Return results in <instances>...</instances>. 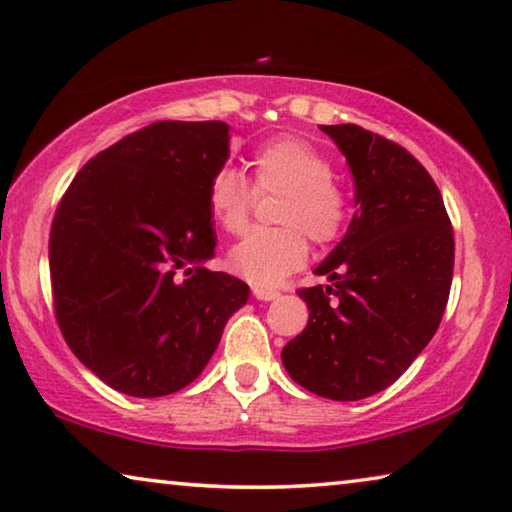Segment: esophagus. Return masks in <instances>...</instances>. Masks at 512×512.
Returning <instances> with one entry per match:
<instances>
[{"mask_svg": "<svg viewBox=\"0 0 512 512\" xmlns=\"http://www.w3.org/2000/svg\"><path fill=\"white\" fill-rule=\"evenodd\" d=\"M253 296H255L257 300H275V298L280 296V291L269 289V287H259V285H255V287H253Z\"/></svg>", "mask_w": 512, "mask_h": 512, "instance_id": "obj_1", "label": "esophagus"}]
</instances>
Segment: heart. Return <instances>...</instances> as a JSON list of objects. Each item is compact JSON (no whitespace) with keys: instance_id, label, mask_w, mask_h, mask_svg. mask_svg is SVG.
<instances>
[{"instance_id":"obj_1","label":"heart","mask_w":512,"mask_h":512,"mask_svg":"<svg viewBox=\"0 0 512 512\" xmlns=\"http://www.w3.org/2000/svg\"><path fill=\"white\" fill-rule=\"evenodd\" d=\"M255 186L239 170L221 168L207 189V205L225 232L237 234L248 223L257 191H285L275 230H253L230 250V269L259 287L278 285L307 257V238L328 243L339 237L348 216L346 191L332 177V161L310 141L278 136L250 159Z\"/></svg>"}]
</instances>
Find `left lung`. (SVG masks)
Returning a JSON list of instances; mask_svg holds the SVG:
<instances>
[{"label":"left lung","instance_id":"8db88e82","mask_svg":"<svg viewBox=\"0 0 512 512\" xmlns=\"http://www.w3.org/2000/svg\"><path fill=\"white\" fill-rule=\"evenodd\" d=\"M321 132L346 157L358 209L314 271L332 285L298 291L310 321L282 348V364L307 392L360 401L433 339L449 300L453 230L440 189L408 150L358 125Z\"/></svg>","mask_w":512,"mask_h":512}]
</instances>
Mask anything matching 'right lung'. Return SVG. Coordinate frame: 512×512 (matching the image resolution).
Wrapping results in <instances>:
<instances>
[{"instance_id":"obj_1","label":"right lung","mask_w":512,"mask_h":512,"mask_svg":"<svg viewBox=\"0 0 512 512\" xmlns=\"http://www.w3.org/2000/svg\"><path fill=\"white\" fill-rule=\"evenodd\" d=\"M227 157V123L161 120L95 154L56 209V321L79 362L127 396L193 383L250 296L202 266L216 248L207 189Z\"/></svg>"}]
</instances>
